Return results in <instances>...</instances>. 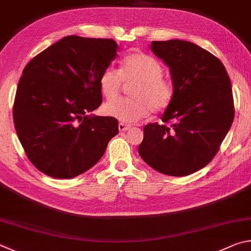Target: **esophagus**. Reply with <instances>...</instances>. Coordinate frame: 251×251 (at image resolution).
<instances>
[{"label":"esophagus","mask_w":251,"mask_h":251,"mask_svg":"<svg viewBox=\"0 0 251 251\" xmlns=\"http://www.w3.org/2000/svg\"><path fill=\"white\" fill-rule=\"evenodd\" d=\"M118 128H119V130L121 131V132H125V131H128L131 126H128V125H125V123H119V126H118Z\"/></svg>","instance_id":"obj_1"}]
</instances>
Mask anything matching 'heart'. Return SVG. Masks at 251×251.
<instances>
[{
	"instance_id": "obj_1",
	"label": "heart",
	"mask_w": 251,
	"mask_h": 251,
	"mask_svg": "<svg viewBox=\"0 0 251 251\" xmlns=\"http://www.w3.org/2000/svg\"><path fill=\"white\" fill-rule=\"evenodd\" d=\"M163 68L153 57L135 52L123 60L121 70L108 67L101 74L99 88L107 100L118 98L122 80L135 83L130 96L133 99L114 100L103 105V112L121 123H137L149 116L165 110L174 97L173 83L162 78Z\"/></svg>"
}]
</instances>
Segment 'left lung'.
<instances>
[{"instance_id": "left-lung-1", "label": "left lung", "mask_w": 251, "mask_h": 251, "mask_svg": "<svg viewBox=\"0 0 251 251\" xmlns=\"http://www.w3.org/2000/svg\"><path fill=\"white\" fill-rule=\"evenodd\" d=\"M150 48L170 68L174 97L162 121L174 123L144 126L139 154L157 172L186 176L213 160L230 129V79L222 61L194 43L171 39Z\"/></svg>"}]
</instances>
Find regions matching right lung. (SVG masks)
<instances>
[{
    "label": "right lung",
    "instance_id": "right-lung-1",
    "mask_svg": "<svg viewBox=\"0 0 251 251\" xmlns=\"http://www.w3.org/2000/svg\"><path fill=\"white\" fill-rule=\"evenodd\" d=\"M118 50L113 39L72 35L25 66L13 119L28 160L44 174L73 178L85 173L118 134L116 118L90 114L102 102L99 79Z\"/></svg>",
    "mask_w": 251,
    "mask_h": 251
}]
</instances>
